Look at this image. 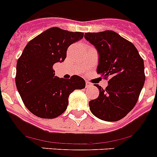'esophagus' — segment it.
<instances>
[{
	"label": "esophagus",
	"mask_w": 157,
	"mask_h": 157,
	"mask_svg": "<svg viewBox=\"0 0 157 157\" xmlns=\"http://www.w3.org/2000/svg\"><path fill=\"white\" fill-rule=\"evenodd\" d=\"M86 86L87 88H89V87H91L92 86V84H91L90 82H86Z\"/></svg>",
	"instance_id": "obj_1"
}]
</instances>
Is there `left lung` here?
<instances>
[{
  "mask_svg": "<svg viewBox=\"0 0 157 157\" xmlns=\"http://www.w3.org/2000/svg\"><path fill=\"white\" fill-rule=\"evenodd\" d=\"M84 37L99 55L97 72L109 78L105 90L95 85L100 94L89 102L90 109L100 120L118 121L134 109L143 88V59L132 43L112 30L86 33Z\"/></svg>",
  "mask_w": 157,
  "mask_h": 157,
  "instance_id": "1",
  "label": "left lung"
}]
</instances>
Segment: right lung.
I'll return each instance as SVG.
<instances>
[{"label": "right lung", "instance_id": "right-lung-1", "mask_svg": "<svg viewBox=\"0 0 157 157\" xmlns=\"http://www.w3.org/2000/svg\"><path fill=\"white\" fill-rule=\"evenodd\" d=\"M82 32H71L52 27L29 41L16 64V85L25 106L43 119H53L65 112L69 95L86 86L82 78L69 79L55 76L52 66L61 63L67 49L79 41Z\"/></svg>", "mask_w": 157, "mask_h": 157}]
</instances>
